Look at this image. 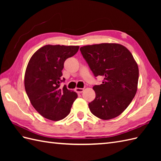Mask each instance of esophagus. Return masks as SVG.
Masks as SVG:
<instances>
[{"instance_id":"34e87169","label":"esophagus","mask_w":161,"mask_h":161,"mask_svg":"<svg viewBox=\"0 0 161 161\" xmlns=\"http://www.w3.org/2000/svg\"><path fill=\"white\" fill-rule=\"evenodd\" d=\"M75 91H76L77 93H81L84 91V88H75Z\"/></svg>"}]
</instances>
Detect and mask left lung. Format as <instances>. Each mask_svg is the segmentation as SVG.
Here are the masks:
<instances>
[{
    "mask_svg": "<svg viewBox=\"0 0 161 161\" xmlns=\"http://www.w3.org/2000/svg\"><path fill=\"white\" fill-rule=\"evenodd\" d=\"M81 53L100 85L93 87L95 98L91 112L102 119L120 115L131 103L138 88L139 70L131 52L119 43H100L80 47Z\"/></svg>",
    "mask_w": 161,
    "mask_h": 161,
    "instance_id": "left-lung-1",
    "label": "left lung"
}]
</instances>
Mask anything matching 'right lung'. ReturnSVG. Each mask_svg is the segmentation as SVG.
Returning <instances> with one entry per match:
<instances>
[{
	"label": "right lung",
	"mask_w": 161,
	"mask_h": 161,
	"mask_svg": "<svg viewBox=\"0 0 161 161\" xmlns=\"http://www.w3.org/2000/svg\"><path fill=\"white\" fill-rule=\"evenodd\" d=\"M78 46L46 45L34 53L26 68L24 85L33 107L43 117L58 121L70 114L77 94L60 87L64 61L73 57Z\"/></svg>",
	"instance_id": "add662e5"
}]
</instances>
